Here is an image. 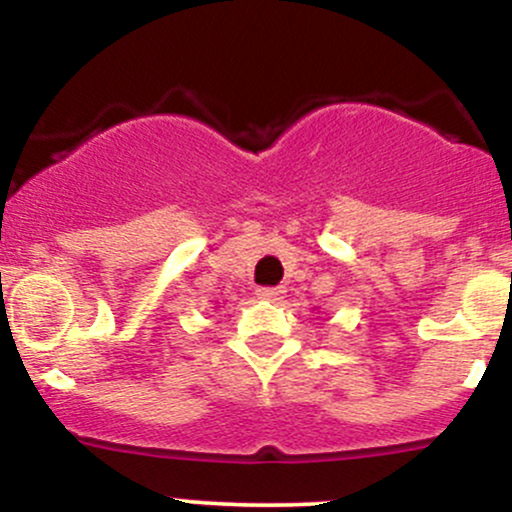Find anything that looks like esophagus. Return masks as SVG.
Returning <instances> with one entry per match:
<instances>
[{
  "mask_svg": "<svg viewBox=\"0 0 512 512\" xmlns=\"http://www.w3.org/2000/svg\"><path fill=\"white\" fill-rule=\"evenodd\" d=\"M257 296L264 298V301H279L284 296V289L281 286H262V289H257Z\"/></svg>",
  "mask_w": 512,
  "mask_h": 512,
  "instance_id": "obj_1",
  "label": "esophagus"
}]
</instances>
